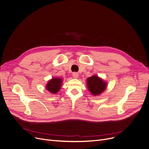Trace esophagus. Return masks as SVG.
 Here are the masks:
<instances>
[{
    "label": "esophagus",
    "instance_id": "1",
    "mask_svg": "<svg viewBox=\"0 0 149 149\" xmlns=\"http://www.w3.org/2000/svg\"><path fill=\"white\" fill-rule=\"evenodd\" d=\"M72 76L75 78H77L78 77V74L77 72H73L72 73Z\"/></svg>",
    "mask_w": 149,
    "mask_h": 149
}]
</instances>
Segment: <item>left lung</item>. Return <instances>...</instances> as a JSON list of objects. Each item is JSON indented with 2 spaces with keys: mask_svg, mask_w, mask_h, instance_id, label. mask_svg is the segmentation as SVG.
<instances>
[{
  "mask_svg": "<svg viewBox=\"0 0 149 149\" xmlns=\"http://www.w3.org/2000/svg\"><path fill=\"white\" fill-rule=\"evenodd\" d=\"M87 87L93 95H98L106 88V83L96 75H93L87 78Z\"/></svg>",
  "mask_w": 149,
  "mask_h": 149,
  "instance_id": "left-lung-1",
  "label": "left lung"
}]
</instances>
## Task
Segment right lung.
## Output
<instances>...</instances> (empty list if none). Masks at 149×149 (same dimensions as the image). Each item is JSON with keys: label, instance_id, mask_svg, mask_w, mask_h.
<instances>
[{"label": "right lung", "instance_id": "1", "mask_svg": "<svg viewBox=\"0 0 149 149\" xmlns=\"http://www.w3.org/2000/svg\"><path fill=\"white\" fill-rule=\"evenodd\" d=\"M62 81V80L61 78H54L51 80H50L48 82L46 86V88L50 93L55 94L59 91V89L61 88Z\"/></svg>", "mask_w": 149, "mask_h": 149}]
</instances>
